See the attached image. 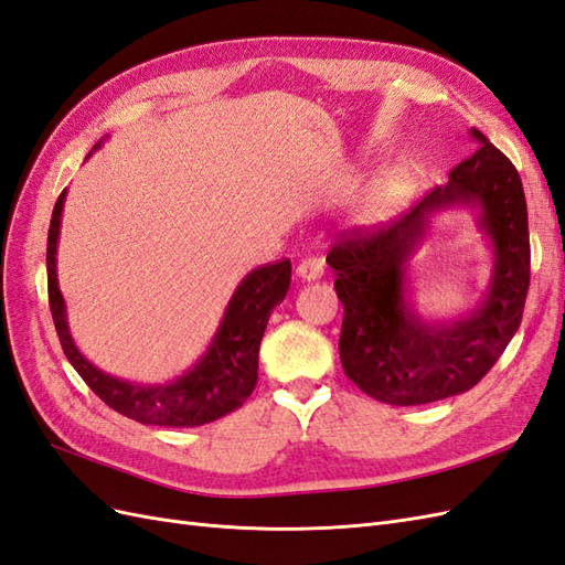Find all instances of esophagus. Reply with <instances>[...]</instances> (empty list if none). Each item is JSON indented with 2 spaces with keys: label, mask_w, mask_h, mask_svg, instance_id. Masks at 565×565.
Returning <instances> with one entry per match:
<instances>
[{
  "label": "esophagus",
  "mask_w": 565,
  "mask_h": 565,
  "mask_svg": "<svg viewBox=\"0 0 565 565\" xmlns=\"http://www.w3.org/2000/svg\"><path fill=\"white\" fill-rule=\"evenodd\" d=\"M296 274L302 281H315L324 274V263H321L319 255H305L296 267Z\"/></svg>",
  "instance_id": "34e87169"
}]
</instances>
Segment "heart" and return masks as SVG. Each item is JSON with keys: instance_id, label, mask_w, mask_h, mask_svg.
<instances>
[{"instance_id": "1", "label": "heart", "mask_w": 565, "mask_h": 565, "mask_svg": "<svg viewBox=\"0 0 565 565\" xmlns=\"http://www.w3.org/2000/svg\"><path fill=\"white\" fill-rule=\"evenodd\" d=\"M407 191H409V182L402 174L379 177V180L369 186L362 203L366 222H379V220L391 217L397 211L402 199L407 196Z\"/></svg>"}]
</instances>
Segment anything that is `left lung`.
Here are the masks:
<instances>
[{
    "instance_id": "left-lung-1",
    "label": "left lung",
    "mask_w": 565,
    "mask_h": 565,
    "mask_svg": "<svg viewBox=\"0 0 565 565\" xmlns=\"http://www.w3.org/2000/svg\"><path fill=\"white\" fill-rule=\"evenodd\" d=\"M409 213L374 230L335 238L327 263L343 302V372L360 391L385 405H428L471 391L502 358L519 331L530 286L527 207L519 170L488 137ZM471 204L493 241L489 296L469 317L424 322L406 300V263L423 239L429 215Z\"/></svg>"
}]
</instances>
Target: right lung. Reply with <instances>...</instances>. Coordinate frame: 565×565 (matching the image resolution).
I'll list each match as a JSON object with an SVG mask.
<instances>
[{
  "label": "right lung",
  "mask_w": 565,
  "mask_h": 565,
  "mask_svg": "<svg viewBox=\"0 0 565 565\" xmlns=\"http://www.w3.org/2000/svg\"><path fill=\"white\" fill-rule=\"evenodd\" d=\"M99 147L102 141L94 151ZM63 201H66V191H61L54 205L50 238H46V288H50V308L61 348L89 388L110 409L147 426L193 428L211 424L244 405L257 383V352H260L269 315L291 286V260L257 267L238 284L211 345L189 372L170 383H130L104 374L102 369L89 364L71 338L66 302H63L56 279Z\"/></svg>",
  "instance_id": "obj_1"
}]
</instances>
